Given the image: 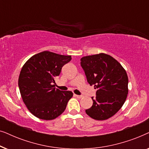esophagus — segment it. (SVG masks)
I'll list each match as a JSON object with an SVG mask.
<instances>
[{
  "label": "esophagus",
  "mask_w": 149,
  "mask_h": 149,
  "mask_svg": "<svg viewBox=\"0 0 149 149\" xmlns=\"http://www.w3.org/2000/svg\"><path fill=\"white\" fill-rule=\"evenodd\" d=\"M74 95L77 97V98H79V99H80V98H81V97H83V95H76V94H74Z\"/></svg>",
  "instance_id": "esophagus-1"
}]
</instances>
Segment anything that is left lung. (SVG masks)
Returning <instances> with one entry per match:
<instances>
[{
	"label": "left lung",
	"mask_w": 149,
	"mask_h": 149,
	"mask_svg": "<svg viewBox=\"0 0 149 149\" xmlns=\"http://www.w3.org/2000/svg\"><path fill=\"white\" fill-rule=\"evenodd\" d=\"M81 66L89 84L97 89L96 96L91 97L92 107L85 113L95 120L109 119L119 111L127 98L126 71L115 58L105 54L83 57Z\"/></svg>",
	"instance_id": "obj_1"
}]
</instances>
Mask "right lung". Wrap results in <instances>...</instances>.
Segmentation results:
<instances>
[{
    "label": "right lung",
    "instance_id": "add662e5",
    "mask_svg": "<svg viewBox=\"0 0 149 149\" xmlns=\"http://www.w3.org/2000/svg\"><path fill=\"white\" fill-rule=\"evenodd\" d=\"M71 59L70 56L45 51L32 56L22 67L18 86L23 102L35 117L52 120L65 111L73 93L56 89L53 83Z\"/></svg>",
    "mask_w": 149,
    "mask_h": 149
}]
</instances>
